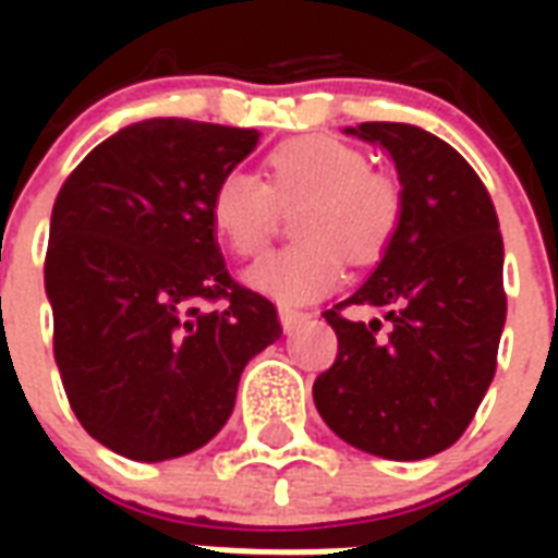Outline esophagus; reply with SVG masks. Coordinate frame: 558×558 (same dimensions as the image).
Wrapping results in <instances>:
<instances>
[{
    "instance_id": "esophagus-1",
    "label": "esophagus",
    "mask_w": 558,
    "mask_h": 558,
    "mask_svg": "<svg viewBox=\"0 0 558 558\" xmlns=\"http://www.w3.org/2000/svg\"><path fill=\"white\" fill-rule=\"evenodd\" d=\"M311 319V314L307 311H295V307H280V326H283V331H295L299 326H304Z\"/></svg>"
}]
</instances>
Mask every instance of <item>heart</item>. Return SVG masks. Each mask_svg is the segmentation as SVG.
Instances as JSON below:
<instances>
[{
	"label": "heart",
	"mask_w": 558,
	"mask_h": 558,
	"mask_svg": "<svg viewBox=\"0 0 558 558\" xmlns=\"http://www.w3.org/2000/svg\"><path fill=\"white\" fill-rule=\"evenodd\" d=\"M266 179L247 170L220 175L208 215L218 239L235 256H254L278 227L280 208L295 215L292 247L263 256L244 280L280 304H304L326 295L343 278V254L355 266H374L395 244L403 220L398 184L371 170L350 143L335 137H295L271 148Z\"/></svg>",
	"instance_id": "heart-1"
}]
</instances>
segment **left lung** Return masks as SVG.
I'll use <instances>...</instances> for the list:
<instances>
[{"mask_svg": "<svg viewBox=\"0 0 558 558\" xmlns=\"http://www.w3.org/2000/svg\"><path fill=\"white\" fill-rule=\"evenodd\" d=\"M386 148L403 184L395 244L362 290L326 311L338 359L314 400L343 442L388 460H424L454 445L496 374L505 326L502 232L469 160L400 122L350 128ZM347 306L383 320L355 324Z\"/></svg>", "mask_w": 558, "mask_h": 558, "instance_id": "left-lung-1", "label": "left lung"}]
</instances>
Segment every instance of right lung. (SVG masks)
I'll return each mask as SVG.
<instances>
[{
	"mask_svg": "<svg viewBox=\"0 0 558 558\" xmlns=\"http://www.w3.org/2000/svg\"><path fill=\"white\" fill-rule=\"evenodd\" d=\"M256 143L251 128L148 119L92 148L56 196L53 355L77 421L116 454L158 463L203 448L244 364L283 335L278 307L232 280L208 215Z\"/></svg>",
	"mask_w": 558,
	"mask_h": 558,
	"instance_id": "1",
	"label": "right lung"
}]
</instances>
